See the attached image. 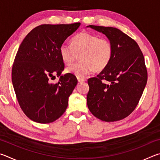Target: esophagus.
I'll return each mask as SVG.
<instances>
[{"label":"esophagus","instance_id":"esophagus-1","mask_svg":"<svg viewBox=\"0 0 160 160\" xmlns=\"http://www.w3.org/2000/svg\"><path fill=\"white\" fill-rule=\"evenodd\" d=\"M78 81L79 82H85V79H84V78H78Z\"/></svg>","mask_w":160,"mask_h":160}]
</instances>
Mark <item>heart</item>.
Segmentation results:
<instances>
[{
  "label": "heart",
  "instance_id": "1",
  "mask_svg": "<svg viewBox=\"0 0 160 160\" xmlns=\"http://www.w3.org/2000/svg\"><path fill=\"white\" fill-rule=\"evenodd\" d=\"M59 53L66 65L73 63L80 55L81 61L68 67L66 71L78 77H85L93 70L102 72L107 68L112 59L113 48L107 38L83 32L73 37L72 45L63 43Z\"/></svg>",
  "mask_w": 160,
  "mask_h": 160
}]
</instances>
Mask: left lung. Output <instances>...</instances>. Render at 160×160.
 I'll return each mask as SVG.
<instances>
[{"label":"left lung","mask_w":160,"mask_h":160,"mask_svg":"<svg viewBox=\"0 0 160 160\" xmlns=\"http://www.w3.org/2000/svg\"><path fill=\"white\" fill-rule=\"evenodd\" d=\"M88 27L106 35L113 48V57L107 68L88 80V109L102 121L121 120L133 112L147 84L144 56L136 42L118 29Z\"/></svg>","instance_id":"8db88e82"}]
</instances>
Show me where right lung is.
Instances as JSON below:
<instances>
[{
	"instance_id": "obj_1",
	"label": "right lung",
	"mask_w": 160,
	"mask_h": 160,
	"mask_svg": "<svg viewBox=\"0 0 160 160\" xmlns=\"http://www.w3.org/2000/svg\"><path fill=\"white\" fill-rule=\"evenodd\" d=\"M80 22L42 25L21 43L12 68V82L20 108L29 118L48 123L66 112L68 97L78 83L73 74L61 75L64 63L59 48ZM60 76L56 83L50 80Z\"/></svg>"
}]
</instances>
